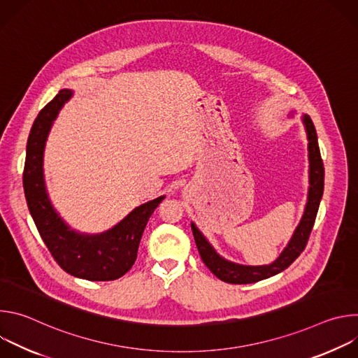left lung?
Instances as JSON below:
<instances>
[{
    "mask_svg": "<svg viewBox=\"0 0 358 358\" xmlns=\"http://www.w3.org/2000/svg\"><path fill=\"white\" fill-rule=\"evenodd\" d=\"M303 124L306 129V134H308V150H309V192H308V202H306L303 217L294 229L290 241L287 242V246L282 250L279 258L269 264L262 266H248V265H239L231 261L224 259L217 253V250L213 248V245L207 241V238L202 235V232L195 227L194 222H191L192 235L198 248V252L201 255L202 262L207 265V268L222 282L234 283V285H246V283H255L264 279H268L271 276H275L289 268L299 255L304 250L306 243L310 236V232L315 225V220L319 211L320 199L323 196V188H324V167L323 160L320 156V148L317 143V133L315 129V124L312 119L308 115H303Z\"/></svg>",
    "mask_w": 358,
    "mask_h": 358,
    "instance_id": "obj_1",
    "label": "left lung"
}]
</instances>
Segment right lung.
I'll list each match as a JSON object with an SVG mask.
<instances>
[{
  "mask_svg": "<svg viewBox=\"0 0 358 358\" xmlns=\"http://www.w3.org/2000/svg\"><path fill=\"white\" fill-rule=\"evenodd\" d=\"M72 90L62 89L39 112L28 143L22 184L36 229L58 265L69 275L92 282L122 278L136 262L144 228L164 195L141 203L106 232L87 235L69 228L50 203L43 178V150L50 127Z\"/></svg>",
  "mask_w": 358,
  "mask_h": 358,
  "instance_id": "right-lung-1",
  "label": "right lung"
}]
</instances>
